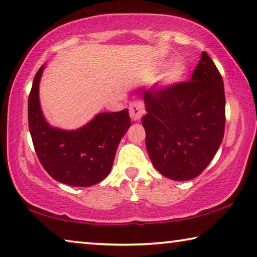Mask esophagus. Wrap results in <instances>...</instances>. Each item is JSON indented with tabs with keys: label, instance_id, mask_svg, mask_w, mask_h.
<instances>
[{
	"label": "esophagus",
	"instance_id": "1",
	"mask_svg": "<svg viewBox=\"0 0 257 257\" xmlns=\"http://www.w3.org/2000/svg\"><path fill=\"white\" fill-rule=\"evenodd\" d=\"M129 114L134 121H140L145 114L144 103L141 100H135L129 105Z\"/></svg>",
	"mask_w": 257,
	"mask_h": 257
}]
</instances>
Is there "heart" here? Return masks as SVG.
I'll return each mask as SVG.
<instances>
[{"label":"heart","instance_id":"obj_1","mask_svg":"<svg viewBox=\"0 0 257 257\" xmlns=\"http://www.w3.org/2000/svg\"><path fill=\"white\" fill-rule=\"evenodd\" d=\"M187 75V67L184 63L174 62L170 64L165 73L164 81L166 84H176L185 80Z\"/></svg>","mask_w":257,"mask_h":257}]
</instances>
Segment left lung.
<instances>
[{"instance_id": "1", "label": "left lung", "mask_w": 257, "mask_h": 257, "mask_svg": "<svg viewBox=\"0 0 257 257\" xmlns=\"http://www.w3.org/2000/svg\"><path fill=\"white\" fill-rule=\"evenodd\" d=\"M146 150L159 173L174 181L200 175L213 160L224 136L225 93L223 79L208 54L192 77L144 93Z\"/></svg>"}]
</instances>
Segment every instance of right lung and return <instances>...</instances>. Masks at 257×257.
<instances>
[{"mask_svg":"<svg viewBox=\"0 0 257 257\" xmlns=\"http://www.w3.org/2000/svg\"><path fill=\"white\" fill-rule=\"evenodd\" d=\"M43 70L44 65L36 73L28 97V127L36 156L54 180L71 186L95 185L111 172L117 146L130 127L128 109L98 113L75 130L52 127L40 105Z\"/></svg>","mask_w":257,"mask_h":257,"instance_id":"obj_1","label":"right lung"}]
</instances>
